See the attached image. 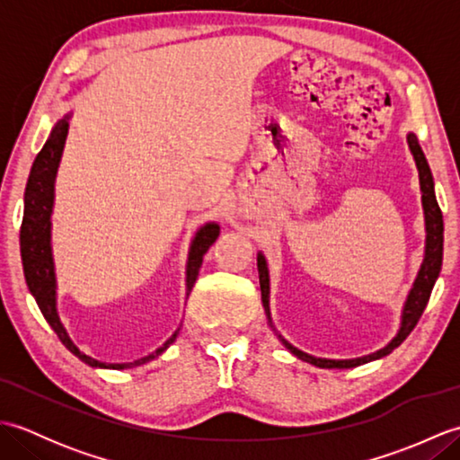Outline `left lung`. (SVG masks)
<instances>
[{"label":"left lung","instance_id":"1","mask_svg":"<svg viewBox=\"0 0 460 460\" xmlns=\"http://www.w3.org/2000/svg\"><path fill=\"white\" fill-rule=\"evenodd\" d=\"M409 148H411V154L417 164L419 170V181H421V193H423V209H425V225H427V247H425V259L421 270H419V277L415 280V285L409 292V298L405 302L403 308V320H402V330H399L397 338L389 344L387 348L376 351V354L366 356V358H358V359H322V358H312L305 351L296 349L295 346H290L287 340H282L292 354L296 358L308 361V364H314L318 367H356L366 364V361L377 359L381 356H387L389 351L394 348H397L402 341L411 334V330L417 326L419 318H421L423 310L427 306L429 298H431V290L435 287V280L441 272V265H443V213L441 208H438L437 198H435V188H433V175H431V168H429L425 154L419 146V140L415 134L407 136ZM257 267H259V282H261V298H262V306L267 310L269 316V270H267V262L265 257L259 255L257 257ZM270 318V316H269Z\"/></svg>","mask_w":460,"mask_h":460}]
</instances>
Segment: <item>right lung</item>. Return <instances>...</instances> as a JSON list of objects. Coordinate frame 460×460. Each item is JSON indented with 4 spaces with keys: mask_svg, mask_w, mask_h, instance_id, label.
Listing matches in <instances>:
<instances>
[{
    "mask_svg": "<svg viewBox=\"0 0 460 460\" xmlns=\"http://www.w3.org/2000/svg\"><path fill=\"white\" fill-rule=\"evenodd\" d=\"M68 130V119L65 116L63 120H58L53 128L49 140L37 154L33 162L31 173H29L27 188H25V209H23V221H22V233H19V245H22V261H23V272L27 287L35 296L39 310L49 322V326L55 330L58 340L63 341V346L75 354L84 364L93 367H112V369H124L142 366L146 361L160 356L162 351L168 348L172 341L178 336L180 330H175V334L165 341L162 348H158L154 354L146 356L142 359H136L132 364H102L96 361L76 348L71 338L66 336V332L61 324V320L57 316L55 308V272H53V259H51V208H53V185L55 175L58 168V160H61L63 146ZM219 237V225L208 223L201 227L191 243L190 259H188V295L191 292L195 279L199 275V267L203 262V255Z\"/></svg>",
    "mask_w": 460,
    "mask_h": 460,
    "instance_id": "obj_1",
    "label": "right lung"
}]
</instances>
